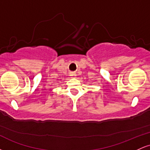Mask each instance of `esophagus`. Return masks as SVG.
<instances>
[{"mask_svg":"<svg viewBox=\"0 0 150 150\" xmlns=\"http://www.w3.org/2000/svg\"><path fill=\"white\" fill-rule=\"evenodd\" d=\"M70 76H71V77H75V73H70Z\"/></svg>","mask_w":150,"mask_h":150,"instance_id":"34e87169","label":"esophagus"}]
</instances>
